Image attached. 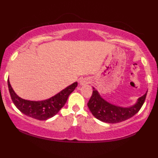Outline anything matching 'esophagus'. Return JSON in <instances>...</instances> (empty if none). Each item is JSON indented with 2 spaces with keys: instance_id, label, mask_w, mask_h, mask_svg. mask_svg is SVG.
<instances>
[{
  "instance_id": "34e87169",
  "label": "esophagus",
  "mask_w": 158,
  "mask_h": 158,
  "mask_svg": "<svg viewBox=\"0 0 158 158\" xmlns=\"http://www.w3.org/2000/svg\"><path fill=\"white\" fill-rule=\"evenodd\" d=\"M89 83H90V80L87 78V77H85V78L81 79V81H80V84H81V85H86V84H88Z\"/></svg>"
}]
</instances>
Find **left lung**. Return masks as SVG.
Wrapping results in <instances>:
<instances>
[{"mask_svg":"<svg viewBox=\"0 0 158 158\" xmlns=\"http://www.w3.org/2000/svg\"><path fill=\"white\" fill-rule=\"evenodd\" d=\"M147 93L140 97L136 104L131 107L122 108L106 101L101 98L97 90H94L92 96L88 101V106L97 119L109 124H115L128 119L135 115L144 103Z\"/></svg>","mask_w":158,"mask_h":158,"instance_id":"obj_1","label":"left lung"}]
</instances>
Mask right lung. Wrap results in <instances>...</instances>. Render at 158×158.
<instances>
[{
	"mask_svg": "<svg viewBox=\"0 0 158 158\" xmlns=\"http://www.w3.org/2000/svg\"><path fill=\"white\" fill-rule=\"evenodd\" d=\"M8 85L13 103L19 111L36 119L47 120L55 116L64 106L68 96L77 87V82L64 88L55 96L42 101H31L20 98L14 91L8 79Z\"/></svg>",
	"mask_w": 158,
	"mask_h": 158,
	"instance_id": "1",
	"label": "right lung"
}]
</instances>
